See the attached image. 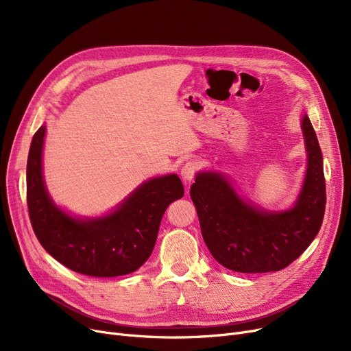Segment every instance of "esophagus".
<instances>
[{"instance_id": "34e87169", "label": "esophagus", "mask_w": 351, "mask_h": 351, "mask_svg": "<svg viewBox=\"0 0 351 351\" xmlns=\"http://www.w3.org/2000/svg\"><path fill=\"white\" fill-rule=\"evenodd\" d=\"M199 168H200V165H199L197 160H193V159H192V160H188L185 165L182 166L180 175H182L183 179L191 182V180L195 178V175H196V172L199 171Z\"/></svg>"}]
</instances>
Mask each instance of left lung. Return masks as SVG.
<instances>
[{"label": "left lung", "instance_id": "8db88e82", "mask_svg": "<svg viewBox=\"0 0 351 351\" xmlns=\"http://www.w3.org/2000/svg\"><path fill=\"white\" fill-rule=\"evenodd\" d=\"M307 171L296 204L283 212L253 206L217 172H199L191 186L202 236L215 259L233 271L266 273L287 267L319 233L326 209L323 155L303 115Z\"/></svg>", "mask_w": 351, "mask_h": 351}]
</instances>
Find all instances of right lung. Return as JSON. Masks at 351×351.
I'll list each match as a JSON object with an SVG mask.
<instances>
[{
	"instance_id": "1",
	"label": "right lung",
	"mask_w": 351,
	"mask_h": 351,
	"mask_svg": "<svg viewBox=\"0 0 351 351\" xmlns=\"http://www.w3.org/2000/svg\"><path fill=\"white\" fill-rule=\"evenodd\" d=\"M45 126L35 132L27 162V204L34 233L65 267L94 278H117L138 270L151 256L162 216L185 193L178 175L146 180L102 217L77 219L49 197L43 179Z\"/></svg>"
}]
</instances>
